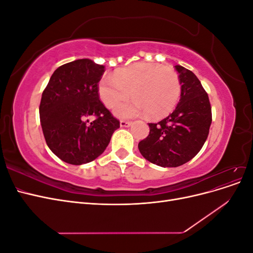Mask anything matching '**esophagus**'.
<instances>
[{
  "label": "esophagus",
  "instance_id": "esophagus-1",
  "mask_svg": "<svg viewBox=\"0 0 253 253\" xmlns=\"http://www.w3.org/2000/svg\"><path fill=\"white\" fill-rule=\"evenodd\" d=\"M132 125L131 121H126V120H120V126L121 127H126Z\"/></svg>",
  "mask_w": 253,
  "mask_h": 253
}]
</instances>
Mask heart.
Masks as SVG:
<instances>
[{
  "label": "heart",
  "mask_w": 253,
  "mask_h": 253,
  "mask_svg": "<svg viewBox=\"0 0 253 253\" xmlns=\"http://www.w3.org/2000/svg\"><path fill=\"white\" fill-rule=\"evenodd\" d=\"M102 102L112 109L132 96L134 100L121 104L115 113L121 118L147 114L160 118L173 111L180 97V81L171 66L157 63H135L106 75L98 83Z\"/></svg>",
  "instance_id": "1"
}]
</instances>
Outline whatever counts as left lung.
Returning a JSON list of instances; mask_svg holds the SVG:
<instances>
[{
	"mask_svg": "<svg viewBox=\"0 0 253 253\" xmlns=\"http://www.w3.org/2000/svg\"><path fill=\"white\" fill-rule=\"evenodd\" d=\"M180 99L169 116L149 124L150 133L138 143L141 155L160 167H179L192 159L209 135L212 112L201 81L187 68L176 65Z\"/></svg>",
	"mask_w": 253,
	"mask_h": 253,
	"instance_id": "8db88e82",
	"label": "left lung"
}]
</instances>
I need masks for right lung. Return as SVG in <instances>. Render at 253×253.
<instances>
[{
  "mask_svg": "<svg viewBox=\"0 0 253 253\" xmlns=\"http://www.w3.org/2000/svg\"><path fill=\"white\" fill-rule=\"evenodd\" d=\"M103 65L79 59L58 67L43 90L40 121L45 141L63 162H93L108 147L120 122L99 99ZM95 120L88 124L87 118Z\"/></svg>",
  "mask_w": 253,
  "mask_h": 253,
  "instance_id": "1",
  "label": "right lung"
}]
</instances>
